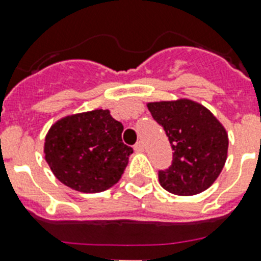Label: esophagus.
Masks as SVG:
<instances>
[{"label":"esophagus","mask_w":261,"mask_h":261,"mask_svg":"<svg viewBox=\"0 0 261 261\" xmlns=\"http://www.w3.org/2000/svg\"><path fill=\"white\" fill-rule=\"evenodd\" d=\"M134 150L137 152H142L143 151V150H145V145H143V142H137V143H135L134 145Z\"/></svg>","instance_id":"34e87169"}]
</instances>
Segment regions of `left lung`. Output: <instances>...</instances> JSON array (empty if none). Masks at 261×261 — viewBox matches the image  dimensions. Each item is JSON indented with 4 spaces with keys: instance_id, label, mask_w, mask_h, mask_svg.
I'll return each instance as SVG.
<instances>
[{
    "instance_id": "obj_1",
    "label": "left lung",
    "mask_w": 261,
    "mask_h": 261,
    "mask_svg": "<svg viewBox=\"0 0 261 261\" xmlns=\"http://www.w3.org/2000/svg\"><path fill=\"white\" fill-rule=\"evenodd\" d=\"M147 109L170 141L173 164L158 173L161 186L194 196L213 185L228 156V133L205 106L190 99L150 101Z\"/></svg>"
}]
</instances>
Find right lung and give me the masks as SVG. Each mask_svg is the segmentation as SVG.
I'll return each instance as SVG.
<instances>
[{
  "label": "right lung",
  "instance_id": "obj_1",
  "mask_svg": "<svg viewBox=\"0 0 261 261\" xmlns=\"http://www.w3.org/2000/svg\"><path fill=\"white\" fill-rule=\"evenodd\" d=\"M123 124L109 110L72 114L50 126L45 161L57 179L82 193L105 192L122 178L133 152L122 142Z\"/></svg>",
  "mask_w": 261,
  "mask_h": 261
}]
</instances>
